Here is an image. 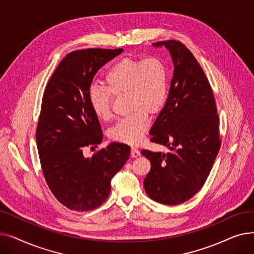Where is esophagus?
<instances>
[{"mask_svg": "<svg viewBox=\"0 0 254 254\" xmlns=\"http://www.w3.org/2000/svg\"><path fill=\"white\" fill-rule=\"evenodd\" d=\"M140 155V151L136 148H131L130 149V156L131 157H138Z\"/></svg>", "mask_w": 254, "mask_h": 254, "instance_id": "1", "label": "esophagus"}]
</instances>
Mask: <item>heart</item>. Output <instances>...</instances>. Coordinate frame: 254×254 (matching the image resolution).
<instances>
[{"mask_svg": "<svg viewBox=\"0 0 254 254\" xmlns=\"http://www.w3.org/2000/svg\"><path fill=\"white\" fill-rule=\"evenodd\" d=\"M106 88L93 85L88 90L90 108L102 120L112 115V96H127L131 111L110 129L114 142L138 143L150 125L148 114L161 112L169 96V74L166 64L156 57L137 59L127 57L113 64L105 74Z\"/></svg>", "mask_w": 254, "mask_h": 254, "instance_id": "obj_1", "label": "heart"}]
</instances>
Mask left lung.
<instances>
[{
  "instance_id": "obj_1",
  "label": "left lung",
  "mask_w": 254,
  "mask_h": 254,
  "mask_svg": "<svg viewBox=\"0 0 254 254\" xmlns=\"http://www.w3.org/2000/svg\"><path fill=\"white\" fill-rule=\"evenodd\" d=\"M165 45L174 63L169 96L150 129V141L170 152L141 153L151 163L144 189L153 201L178 205L203 188L220 149L219 117L209 80L191 51L177 40Z\"/></svg>"
}]
</instances>
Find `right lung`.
Listing matches in <instances>:
<instances>
[{
  "label": "right lung",
  "instance_id": "1",
  "mask_svg": "<svg viewBox=\"0 0 254 254\" xmlns=\"http://www.w3.org/2000/svg\"><path fill=\"white\" fill-rule=\"evenodd\" d=\"M123 51L87 48L68 53L44 91L36 130L40 163L49 190L70 210L101 206L110 194L111 179L129 158V147L122 143H112L91 157L83 155L85 147H97L103 140L88 102L92 79Z\"/></svg>",
  "mask_w": 254,
  "mask_h": 254
}]
</instances>
